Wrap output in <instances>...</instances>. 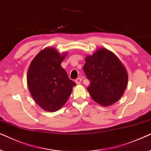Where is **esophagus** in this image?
I'll return each instance as SVG.
<instances>
[{
  "label": "esophagus",
  "instance_id": "34e87169",
  "mask_svg": "<svg viewBox=\"0 0 151 151\" xmlns=\"http://www.w3.org/2000/svg\"><path fill=\"white\" fill-rule=\"evenodd\" d=\"M81 81H82L81 78H78V79L75 80V82H76V83H77V84H80L81 83Z\"/></svg>",
  "mask_w": 151,
  "mask_h": 151
}]
</instances>
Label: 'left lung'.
<instances>
[{
	"instance_id": "1",
	"label": "left lung",
	"mask_w": 151,
	"mask_h": 151,
	"mask_svg": "<svg viewBox=\"0 0 151 151\" xmlns=\"http://www.w3.org/2000/svg\"><path fill=\"white\" fill-rule=\"evenodd\" d=\"M83 71L90 81L87 90L92 99L103 106L116 103L128 85V73L118 57L100 48L86 57Z\"/></svg>"
}]
</instances>
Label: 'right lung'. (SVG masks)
<instances>
[{"instance_id":"add662e5","label":"right lung","mask_w":151,"mask_h":151,"mask_svg":"<svg viewBox=\"0 0 151 151\" xmlns=\"http://www.w3.org/2000/svg\"><path fill=\"white\" fill-rule=\"evenodd\" d=\"M66 54L60 55L55 48L45 47L28 68V89L36 103L45 111L55 112L63 107L76 86L61 65Z\"/></svg>"}]
</instances>
